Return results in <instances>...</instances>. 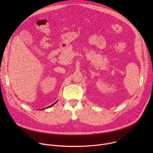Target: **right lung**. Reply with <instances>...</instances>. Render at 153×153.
Listing matches in <instances>:
<instances>
[{
  "label": "right lung",
  "mask_w": 153,
  "mask_h": 153,
  "mask_svg": "<svg viewBox=\"0 0 153 153\" xmlns=\"http://www.w3.org/2000/svg\"><path fill=\"white\" fill-rule=\"evenodd\" d=\"M57 102H56L55 103H54L53 105H50V106H48V107H47V108H43V109H42V110H45V109H47V108H50V107H51L53 105H54L56 103H57Z\"/></svg>",
  "instance_id": "obj_1"
}]
</instances>
